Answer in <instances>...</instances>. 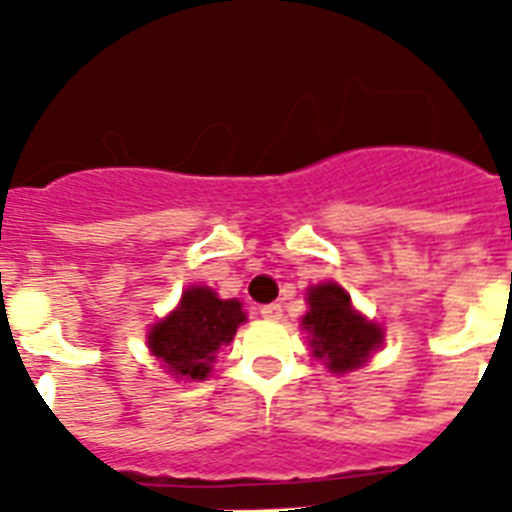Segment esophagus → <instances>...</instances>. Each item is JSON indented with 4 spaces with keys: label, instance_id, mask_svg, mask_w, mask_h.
<instances>
[{
    "label": "esophagus",
    "instance_id": "34e87169",
    "mask_svg": "<svg viewBox=\"0 0 512 512\" xmlns=\"http://www.w3.org/2000/svg\"><path fill=\"white\" fill-rule=\"evenodd\" d=\"M260 316H263V319H268V321L281 319V305H279V303L263 305V308H260Z\"/></svg>",
    "mask_w": 512,
    "mask_h": 512
}]
</instances>
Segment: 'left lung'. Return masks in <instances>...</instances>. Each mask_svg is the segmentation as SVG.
<instances>
[{
    "mask_svg": "<svg viewBox=\"0 0 512 512\" xmlns=\"http://www.w3.org/2000/svg\"><path fill=\"white\" fill-rule=\"evenodd\" d=\"M311 311L305 313L303 327L311 332L313 353L327 358L332 372H350L369 358L382 340L380 327L361 319L350 297L337 284H321L308 292Z\"/></svg>",
    "mask_w": 512,
    "mask_h": 512,
    "instance_id": "obj_1",
    "label": "left lung"
}]
</instances>
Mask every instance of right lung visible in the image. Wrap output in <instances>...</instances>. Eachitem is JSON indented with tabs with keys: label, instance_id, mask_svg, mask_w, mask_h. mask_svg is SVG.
<instances>
[{
	"label": "right lung",
	"instance_id": "add662e5",
	"mask_svg": "<svg viewBox=\"0 0 512 512\" xmlns=\"http://www.w3.org/2000/svg\"><path fill=\"white\" fill-rule=\"evenodd\" d=\"M241 321V303L220 300L209 287H191L170 319L151 329V353L177 377L204 380L217 348L233 340Z\"/></svg>",
	"mask_w": 512,
	"mask_h": 512
}]
</instances>
